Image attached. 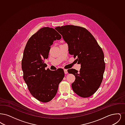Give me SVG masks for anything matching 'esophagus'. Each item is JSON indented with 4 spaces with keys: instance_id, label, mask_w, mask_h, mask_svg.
Here are the masks:
<instances>
[{
    "instance_id": "obj_1",
    "label": "esophagus",
    "mask_w": 125,
    "mask_h": 125,
    "mask_svg": "<svg viewBox=\"0 0 125 125\" xmlns=\"http://www.w3.org/2000/svg\"><path fill=\"white\" fill-rule=\"evenodd\" d=\"M64 73H65V74H66V73H68V72H67V69H64Z\"/></svg>"
}]
</instances>
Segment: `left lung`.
Instances as JSON below:
<instances>
[{"label":"left lung","instance_id":"8db88e82","mask_svg":"<svg viewBox=\"0 0 125 125\" xmlns=\"http://www.w3.org/2000/svg\"><path fill=\"white\" fill-rule=\"evenodd\" d=\"M68 46L69 53L81 64L79 71L71 68L75 81L72 84L73 91L82 97L93 95L101 85L105 70L104 54L94 37L86 29L73 25L55 28Z\"/></svg>","mask_w":125,"mask_h":125}]
</instances>
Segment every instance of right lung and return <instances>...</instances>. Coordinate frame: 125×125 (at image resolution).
<instances>
[{
	"mask_svg": "<svg viewBox=\"0 0 125 125\" xmlns=\"http://www.w3.org/2000/svg\"><path fill=\"white\" fill-rule=\"evenodd\" d=\"M61 36L53 28L44 27L32 36L25 48L21 61L23 79L35 98L43 103L51 101L65 76L63 69H45L44 60L48 58L51 46Z\"/></svg>",
	"mask_w": 125,
	"mask_h": 125,
	"instance_id": "1",
	"label": "right lung"
}]
</instances>
